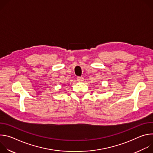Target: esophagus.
Returning a JSON list of instances; mask_svg holds the SVG:
<instances>
[{
	"mask_svg": "<svg viewBox=\"0 0 153 153\" xmlns=\"http://www.w3.org/2000/svg\"><path fill=\"white\" fill-rule=\"evenodd\" d=\"M83 80H84V78L82 76H79V77H77V81L82 82V81H83Z\"/></svg>",
	"mask_w": 153,
	"mask_h": 153,
	"instance_id": "1",
	"label": "esophagus"
}]
</instances>
